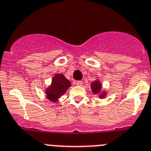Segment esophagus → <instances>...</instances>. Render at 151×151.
<instances>
[{
    "instance_id": "obj_1",
    "label": "esophagus",
    "mask_w": 151,
    "mask_h": 151,
    "mask_svg": "<svg viewBox=\"0 0 151 151\" xmlns=\"http://www.w3.org/2000/svg\"><path fill=\"white\" fill-rule=\"evenodd\" d=\"M76 84H77V86H81L83 85V82L81 81H78L76 82Z\"/></svg>"
}]
</instances>
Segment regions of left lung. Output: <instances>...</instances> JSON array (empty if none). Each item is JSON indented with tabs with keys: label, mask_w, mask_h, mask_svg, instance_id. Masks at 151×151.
<instances>
[{
	"label": "left lung",
	"mask_w": 151,
	"mask_h": 151,
	"mask_svg": "<svg viewBox=\"0 0 151 151\" xmlns=\"http://www.w3.org/2000/svg\"><path fill=\"white\" fill-rule=\"evenodd\" d=\"M101 88H102V85H101V83L99 80L93 81L92 84H91V89H92V92L94 94L99 95V97L100 99H104L106 96V95H107V92L105 91L101 90Z\"/></svg>",
	"instance_id": "obj_1"
}]
</instances>
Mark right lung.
<instances>
[{
	"label": "right lung",
	"mask_w": 151,
	"mask_h": 151,
	"mask_svg": "<svg viewBox=\"0 0 151 151\" xmlns=\"http://www.w3.org/2000/svg\"><path fill=\"white\" fill-rule=\"evenodd\" d=\"M70 86V82L62 74H57L53 77L51 85L46 89L47 98L51 101L56 102Z\"/></svg>",
	"instance_id": "1"
}]
</instances>
